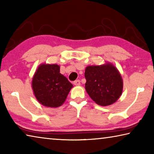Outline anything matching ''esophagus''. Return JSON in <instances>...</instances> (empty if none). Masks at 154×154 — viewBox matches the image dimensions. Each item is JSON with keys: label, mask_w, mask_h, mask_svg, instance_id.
Segmentation results:
<instances>
[{"label": "esophagus", "mask_w": 154, "mask_h": 154, "mask_svg": "<svg viewBox=\"0 0 154 154\" xmlns=\"http://www.w3.org/2000/svg\"><path fill=\"white\" fill-rule=\"evenodd\" d=\"M73 84H74L75 85H80V81H79V79L75 80V82H73Z\"/></svg>", "instance_id": "34e87169"}]
</instances>
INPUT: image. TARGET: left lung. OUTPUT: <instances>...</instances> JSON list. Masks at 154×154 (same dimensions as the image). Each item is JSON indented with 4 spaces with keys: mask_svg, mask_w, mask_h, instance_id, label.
Here are the masks:
<instances>
[{
    "mask_svg": "<svg viewBox=\"0 0 154 154\" xmlns=\"http://www.w3.org/2000/svg\"><path fill=\"white\" fill-rule=\"evenodd\" d=\"M85 88L94 102L108 106L118 100L123 90V80L118 70L111 63L88 66L85 70Z\"/></svg>",
    "mask_w": 154,
    "mask_h": 154,
    "instance_id": "left-lung-1",
    "label": "left lung"
}]
</instances>
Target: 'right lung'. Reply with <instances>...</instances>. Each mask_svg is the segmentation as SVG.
<instances>
[{
    "mask_svg": "<svg viewBox=\"0 0 154 154\" xmlns=\"http://www.w3.org/2000/svg\"><path fill=\"white\" fill-rule=\"evenodd\" d=\"M72 86L66 77L60 73L58 64H41L32 81L36 98L48 107H58L66 100Z\"/></svg>",
    "mask_w": 154,
    "mask_h": 154,
    "instance_id": "right-lung-1",
    "label": "right lung"
}]
</instances>
